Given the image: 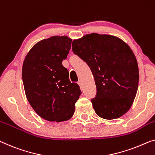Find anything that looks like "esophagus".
I'll return each mask as SVG.
<instances>
[{
  "mask_svg": "<svg viewBox=\"0 0 155 155\" xmlns=\"http://www.w3.org/2000/svg\"><path fill=\"white\" fill-rule=\"evenodd\" d=\"M78 84L80 86H81V80L78 81Z\"/></svg>",
  "mask_w": 155,
  "mask_h": 155,
  "instance_id": "34e87169",
  "label": "esophagus"
}]
</instances>
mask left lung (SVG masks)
Instances as JSON below:
<instances>
[{
  "label": "left lung",
  "instance_id": "left-lung-1",
  "mask_svg": "<svg viewBox=\"0 0 155 155\" xmlns=\"http://www.w3.org/2000/svg\"><path fill=\"white\" fill-rule=\"evenodd\" d=\"M72 51L87 63L97 87L96 114L113 120L126 114L137 94L139 72L130 47L117 37L91 33L72 41Z\"/></svg>",
  "mask_w": 155,
  "mask_h": 155
}]
</instances>
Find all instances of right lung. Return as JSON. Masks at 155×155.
I'll return each mask as SVG.
<instances>
[{
    "label": "right lung",
    "instance_id": "right-lung-1",
    "mask_svg": "<svg viewBox=\"0 0 155 155\" xmlns=\"http://www.w3.org/2000/svg\"><path fill=\"white\" fill-rule=\"evenodd\" d=\"M71 43L66 36L41 40L30 50L23 63L22 80L27 100L46 120L70 119L81 94L79 85L71 83L68 69L62 64Z\"/></svg>",
    "mask_w": 155,
    "mask_h": 155
}]
</instances>
